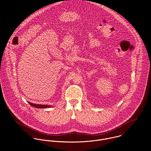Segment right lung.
Returning <instances> with one entry per match:
<instances>
[{"label": "right lung", "instance_id": "right-lung-1", "mask_svg": "<svg viewBox=\"0 0 151 151\" xmlns=\"http://www.w3.org/2000/svg\"><path fill=\"white\" fill-rule=\"evenodd\" d=\"M29 104H30L31 106H32L34 108H51L52 107V106L51 105H40V104H32L30 102H28Z\"/></svg>", "mask_w": 151, "mask_h": 151}]
</instances>
